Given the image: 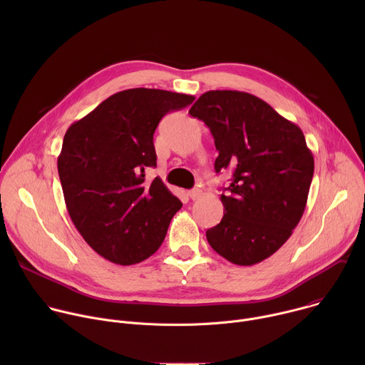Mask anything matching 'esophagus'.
I'll return each mask as SVG.
<instances>
[{"label": "esophagus", "instance_id": "34e87169", "mask_svg": "<svg viewBox=\"0 0 365 365\" xmlns=\"http://www.w3.org/2000/svg\"><path fill=\"white\" fill-rule=\"evenodd\" d=\"M187 196H189L190 199L196 200V199L200 196V190H199V189H190V190H187Z\"/></svg>", "mask_w": 365, "mask_h": 365}]
</instances>
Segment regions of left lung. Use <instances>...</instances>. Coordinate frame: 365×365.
I'll list each match as a JSON object with an SVG mask.
<instances>
[{"label":"left lung","mask_w":365,"mask_h":365,"mask_svg":"<svg viewBox=\"0 0 365 365\" xmlns=\"http://www.w3.org/2000/svg\"><path fill=\"white\" fill-rule=\"evenodd\" d=\"M189 114L214 135L215 172L232 170L221 195L224 217L206 231L207 242L234 264L263 262L289 240L304 212L315 162L302 130L240 91H207Z\"/></svg>","instance_id":"8db88e82"}]
</instances>
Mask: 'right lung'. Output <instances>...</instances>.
Wrapping results in <instances>:
<instances>
[{"instance_id": "right-lung-1", "label": "right lung", "mask_w": 365, "mask_h": 365, "mask_svg": "<svg viewBox=\"0 0 365 365\" xmlns=\"http://www.w3.org/2000/svg\"><path fill=\"white\" fill-rule=\"evenodd\" d=\"M195 96L134 88L117 92L73 123L63 138L58 172L68 212L83 240L121 266L143 262L162 245L182 202L155 168L153 134L160 120Z\"/></svg>"}]
</instances>
